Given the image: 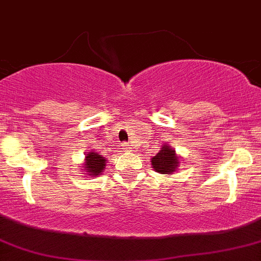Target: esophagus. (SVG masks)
<instances>
[{"instance_id":"1","label":"esophagus","mask_w":261,"mask_h":261,"mask_svg":"<svg viewBox=\"0 0 261 261\" xmlns=\"http://www.w3.org/2000/svg\"><path fill=\"white\" fill-rule=\"evenodd\" d=\"M122 149H125V151H128V149H130V144H128V143H122Z\"/></svg>"}]
</instances>
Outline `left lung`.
<instances>
[{
	"label": "left lung",
	"mask_w": 261,
	"mask_h": 261,
	"mask_svg": "<svg viewBox=\"0 0 261 261\" xmlns=\"http://www.w3.org/2000/svg\"><path fill=\"white\" fill-rule=\"evenodd\" d=\"M152 166L157 173L161 174H173L179 164V157L175 154V151L170 145L164 144L159 153L151 159Z\"/></svg>",
	"instance_id": "left-lung-1"
}]
</instances>
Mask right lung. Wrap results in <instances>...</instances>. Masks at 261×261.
Segmentation results:
<instances>
[{
  "label": "right lung",
  "mask_w": 261,
  "mask_h": 261,
  "mask_svg": "<svg viewBox=\"0 0 261 261\" xmlns=\"http://www.w3.org/2000/svg\"><path fill=\"white\" fill-rule=\"evenodd\" d=\"M105 163L107 160L97 152H88L84 160V166L87 174L90 177H96L101 174V171L105 169Z\"/></svg>",
  "instance_id": "add662e5"
}]
</instances>
